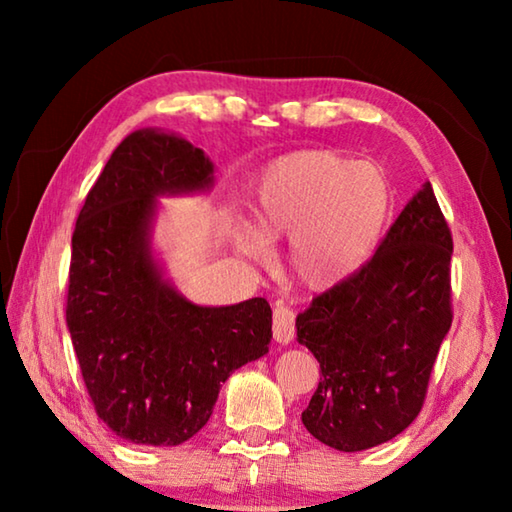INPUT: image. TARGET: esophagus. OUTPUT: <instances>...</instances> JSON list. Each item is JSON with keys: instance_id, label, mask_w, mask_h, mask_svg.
Masks as SVG:
<instances>
[{"instance_id": "esophagus-1", "label": "esophagus", "mask_w": 512, "mask_h": 512, "mask_svg": "<svg viewBox=\"0 0 512 512\" xmlns=\"http://www.w3.org/2000/svg\"><path fill=\"white\" fill-rule=\"evenodd\" d=\"M273 336L277 343L287 345L296 336V314L287 305H277L273 309Z\"/></svg>"}]
</instances>
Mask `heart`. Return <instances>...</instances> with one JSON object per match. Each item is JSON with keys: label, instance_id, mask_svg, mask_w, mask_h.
<instances>
[{"label": "heart", "instance_id": "heart-1", "mask_svg": "<svg viewBox=\"0 0 512 512\" xmlns=\"http://www.w3.org/2000/svg\"><path fill=\"white\" fill-rule=\"evenodd\" d=\"M395 192L388 173L334 151H298L275 160L257 187L255 219L266 239H291V271L311 289L343 282L368 262L391 219ZM244 250L266 257L248 232Z\"/></svg>", "mask_w": 512, "mask_h": 512}]
</instances>
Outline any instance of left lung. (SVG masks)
<instances>
[{
	"mask_svg": "<svg viewBox=\"0 0 512 512\" xmlns=\"http://www.w3.org/2000/svg\"><path fill=\"white\" fill-rule=\"evenodd\" d=\"M452 230L431 185L388 228L366 264L296 318L320 363L302 424L320 443L361 452L418 418L452 327Z\"/></svg>",
	"mask_w": 512,
	"mask_h": 512,
	"instance_id": "obj_1",
	"label": "left lung"
}]
</instances>
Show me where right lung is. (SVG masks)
I'll return each instance as SVG.
<instances>
[{"instance_id": "right-lung-1", "label": "right lung", "mask_w": 512, "mask_h": 512, "mask_svg": "<svg viewBox=\"0 0 512 512\" xmlns=\"http://www.w3.org/2000/svg\"><path fill=\"white\" fill-rule=\"evenodd\" d=\"M187 140L137 131L110 155L72 235L65 318L99 418L135 445L185 443L232 372L264 357L271 305L198 307L160 277L149 248L155 196L212 185Z\"/></svg>"}]
</instances>
